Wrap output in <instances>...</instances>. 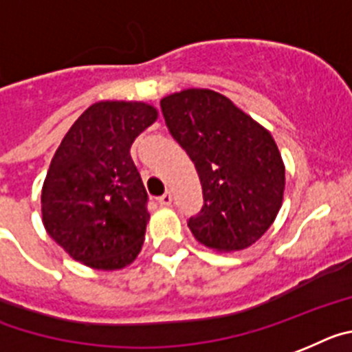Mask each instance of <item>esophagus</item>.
Masks as SVG:
<instances>
[{
    "label": "esophagus",
    "mask_w": 352,
    "mask_h": 352,
    "mask_svg": "<svg viewBox=\"0 0 352 352\" xmlns=\"http://www.w3.org/2000/svg\"><path fill=\"white\" fill-rule=\"evenodd\" d=\"M171 195L170 193H164L162 195V197H159L157 199V202H159V206H162V208H168V206H171Z\"/></svg>",
    "instance_id": "obj_1"
}]
</instances>
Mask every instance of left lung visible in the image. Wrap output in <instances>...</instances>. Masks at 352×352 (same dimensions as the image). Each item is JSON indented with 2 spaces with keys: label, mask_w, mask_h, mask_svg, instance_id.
I'll return each instance as SVG.
<instances>
[{
  "label": "left lung",
  "mask_w": 352,
  "mask_h": 352,
  "mask_svg": "<svg viewBox=\"0 0 352 352\" xmlns=\"http://www.w3.org/2000/svg\"><path fill=\"white\" fill-rule=\"evenodd\" d=\"M161 107L202 184V211L188 221L195 238L218 252L256 243L285 195V162L270 132L212 89L171 93Z\"/></svg>",
  "instance_id": "obj_1"
}]
</instances>
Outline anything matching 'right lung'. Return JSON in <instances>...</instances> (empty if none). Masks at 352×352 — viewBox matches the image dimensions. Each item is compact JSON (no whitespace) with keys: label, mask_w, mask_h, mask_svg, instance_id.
Masks as SVG:
<instances>
[{"label":"right lung","mask_w":352,"mask_h":352,"mask_svg":"<svg viewBox=\"0 0 352 352\" xmlns=\"http://www.w3.org/2000/svg\"><path fill=\"white\" fill-rule=\"evenodd\" d=\"M157 118L152 103L102 100L82 112L53 155L43 226L85 267L121 270L141 252L150 212L131 146Z\"/></svg>","instance_id":"obj_1"}]
</instances>
